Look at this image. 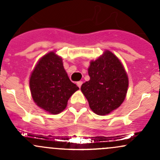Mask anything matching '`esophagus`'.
<instances>
[{
    "mask_svg": "<svg viewBox=\"0 0 160 160\" xmlns=\"http://www.w3.org/2000/svg\"><path fill=\"white\" fill-rule=\"evenodd\" d=\"M77 86H78L79 87V88H81V86H82V84H83V82H82V81H78V82H77Z\"/></svg>",
    "mask_w": 160,
    "mask_h": 160,
    "instance_id": "34e87169",
    "label": "esophagus"
}]
</instances>
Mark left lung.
Listing matches in <instances>:
<instances>
[{"instance_id":"obj_1","label":"left lung","mask_w":160,"mask_h":160,"mask_svg":"<svg viewBox=\"0 0 160 160\" xmlns=\"http://www.w3.org/2000/svg\"><path fill=\"white\" fill-rule=\"evenodd\" d=\"M88 73L90 80L83 83L80 89L90 109L98 115L117 109L125 100L128 87V76L120 60L106 51L90 62Z\"/></svg>"}]
</instances>
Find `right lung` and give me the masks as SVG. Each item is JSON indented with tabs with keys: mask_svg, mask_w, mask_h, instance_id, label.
Returning a JSON list of instances; mask_svg holds the SVG:
<instances>
[{
	"mask_svg": "<svg viewBox=\"0 0 160 160\" xmlns=\"http://www.w3.org/2000/svg\"><path fill=\"white\" fill-rule=\"evenodd\" d=\"M29 86L37 105L54 114L66 108L69 98L79 89L69 79L62 59L53 52L38 62L31 75Z\"/></svg>",
	"mask_w": 160,
	"mask_h": 160,
	"instance_id": "right-lung-1",
	"label": "right lung"
}]
</instances>
